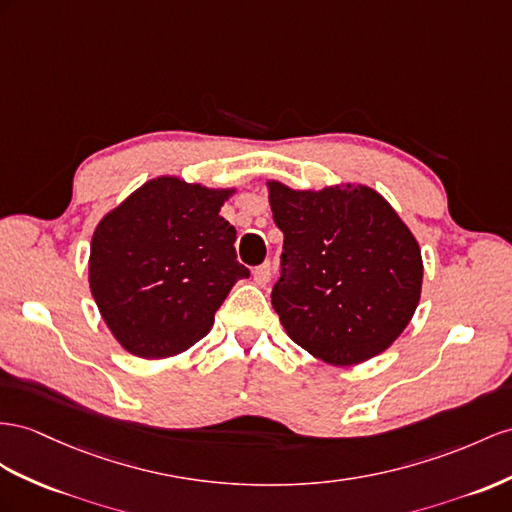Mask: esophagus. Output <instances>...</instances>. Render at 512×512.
Segmentation results:
<instances>
[{"instance_id":"obj_1","label":"esophagus","mask_w":512,"mask_h":512,"mask_svg":"<svg viewBox=\"0 0 512 512\" xmlns=\"http://www.w3.org/2000/svg\"><path fill=\"white\" fill-rule=\"evenodd\" d=\"M270 277H272L270 264H261V266H257V268L253 270V279H255V283L261 285V287L270 283Z\"/></svg>"}]
</instances>
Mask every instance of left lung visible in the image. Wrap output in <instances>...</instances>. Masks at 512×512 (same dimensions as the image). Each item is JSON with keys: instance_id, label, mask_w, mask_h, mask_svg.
<instances>
[{"instance_id": "1", "label": "left lung", "mask_w": 512, "mask_h": 512, "mask_svg": "<svg viewBox=\"0 0 512 512\" xmlns=\"http://www.w3.org/2000/svg\"><path fill=\"white\" fill-rule=\"evenodd\" d=\"M283 231L272 307L285 333L331 365L385 352L411 322L422 294V251L381 194L368 186L292 190L268 181Z\"/></svg>"}]
</instances>
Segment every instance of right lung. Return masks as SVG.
I'll list each match as a JSON object with an SVG mask.
<instances>
[{
    "label": "right lung",
    "mask_w": 512,
    "mask_h": 512,
    "mask_svg": "<svg viewBox=\"0 0 512 512\" xmlns=\"http://www.w3.org/2000/svg\"><path fill=\"white\" fill-rule=\"evenodd\" d=\"M233 188L155 177L99 220L88 283L103 322L127 352L166 359L205 337L248 272L220 216Z\"/></svg>",
    "instance_id": "obj_1"
}]
</instances>
